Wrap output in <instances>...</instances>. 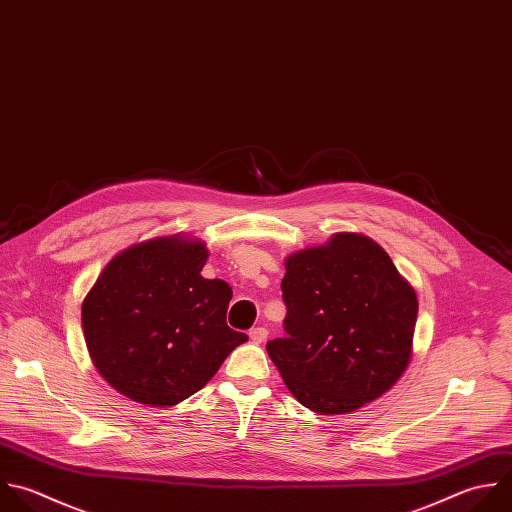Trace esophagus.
<instances>
[{
  "label": "esophagus",
  "instance_id": "34e87169",
  "mask_svg": "<svg viewBox=\"0 0 512 512\" xmlns=\"http://www.w3.org/2000/svg\"><path fill=\"white\" fill-rule=\"evenodd\" d=\"M248 334H250V340H252L254 344H262V342L268 338V330H266V328H262V326L252 328Z\"/></svg>",
  "mask_w": 512,
  "mask_h": 512
}]
</instances>
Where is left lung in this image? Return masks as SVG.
Returning a JSON list of instances; mask_svg holds the SVG:
<instances>
[{"mask_svg": "<svg viewBox=\"0 0 512 512\" xmlns=\"http://www.w3.org/2000/svg\"><path fill=\"white\" fill-rule=\"evenodd\" d=\"M282 298L286 336L266 350L306 408L352 412L406 370L418 300L374 240L338 232L324 246L294 252Z\"/></svg>", "mask_w": 512, "mask_h": 512, "instance_id": "8db88e82", "label": "left lung"}]
</instances>
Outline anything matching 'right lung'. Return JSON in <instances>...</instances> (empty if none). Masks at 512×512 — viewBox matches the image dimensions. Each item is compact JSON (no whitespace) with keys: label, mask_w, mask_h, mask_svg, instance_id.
Masks as SVG:
<instances>
[{"label":"right lung","mask_w":512,"mask_h":512,"mask_svg":"<svg viewBox=\"0 0 512 512\" xmlns=\"http://www.w3.org/2000/svg\"><path fill=\"white\" fill-rule=\"evenodd\" d=\"M206 244L152 238L114 256L82 304L86 346L120 394L174 406L208 384L248 340L226 324L232 288L200 272Z\"/></svg>","instance_id":"add662e5"}]
</instances>
